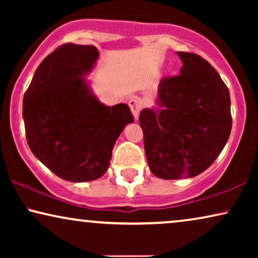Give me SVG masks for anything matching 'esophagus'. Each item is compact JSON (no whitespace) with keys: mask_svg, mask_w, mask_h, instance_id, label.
<instances>
[{"mask_svg":"<svg viewBox=\"0 0 258 258\" xmlns=\"http://www.w3.org/2000/svg\"><path fill=\"white\" fill-rule=\"evenodd\" d=\"M128 104H129L130 109H132L134 117H135V119L137 121V119H139V115H140L141 109H142V102H141L140 98L133 97V98H130V100H129Z\"/></svg>","mask_w":258,"mask_h":258,"instance_id":"esophagus-1","label":"esophagus"}]
</instances>
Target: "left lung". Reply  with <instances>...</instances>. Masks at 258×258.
Listing matches in <instances>:
<instances>
[{"instance_id": "obj_1", "label": "left lung", "mask_w": 258, "mask_h": 258, "mask_svg": "<svg viewBox=\"0 0 258 258\" xmlns=\"http://www.w3.org/2000/svg\"><path fill=\"white\" fill-rule=\"evenodd\" d=\"M177 55L179 75L162 79L157 105L140 114L148 165L163 179L194 177L209 168L232 123L230 94L216 69L192 52Z\"/></svg>"}]
</instances>
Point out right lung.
Returning a JSON list of instances; mask_svg holds the SVG:
<instances>
[{
    "label": "right lung",
    "instance_id": "1",
    "mask_svg": "<svg viewBox=\"0 0 258 258\" xmlns=\"http://www.w3.org/2000/svg\"><path fill=\"white\" fill-rule=\"evenodd\" d=\"M97 58L94 45H61L41 62L23 97L28 146L66 181L103 176L116 140L134 122L128 105L108 107L91 91L84 76Z\"/></svg>",
    "mask_w": 258,
    "mask_h": 258
}]
</instances>
